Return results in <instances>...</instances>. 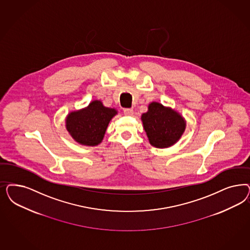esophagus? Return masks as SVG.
Instances as JSON below:
<instances>
[{
  "instance_id": "obj_1",
  "label": "esophagus",
  "mask_w": 250,
  "mask_h": 250,
  "mask_svg": "<svg viewBox=\"0 0 250 250\" xmlns=\"http://www.w3.org/2000/svg\"><path fill=\"white\" fill-rule=\"evenodd\" d=\"M123 112H124V115H126V116H131L133 114V109L132 108H125L123 110Z\"/></svg>"
}]
</instances>
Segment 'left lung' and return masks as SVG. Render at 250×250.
I'll return each instance as SVG.
<instances>
[{
	"label": "left lung",
	"mask_w": 250,
	"mask_h": 250,
	"mask_svg": "<svg viewBox=\"0 0 250 250\" xmlns=\"http://www.w3.org/2000/svg\"><path fill=\"white\" fill-rule=\"evenodd\" d=\"M149 143L156 148H167L175 145L186 129L184 118L176 110L152 102L148 111L142 115Z\"/></svg>",
	"instance_id": "obj_1"
}]
</instances>
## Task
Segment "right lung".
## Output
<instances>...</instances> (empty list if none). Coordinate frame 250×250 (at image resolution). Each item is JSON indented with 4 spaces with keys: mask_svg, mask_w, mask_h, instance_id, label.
<instances>
[{
    "mask_svg": "<svg viewBox=\"0 0 250 250\" xmlns=\"http://www.w3.org/2000/svg\"><path fill=\"white\" fill-rule=\"evenodd\" d=\"M115 115V108L104 106L100 100H94L88 106L68 114L66 129L78 144L96 146L102 142L108 123Z\"/></svg>",
    "mask_w": 250,
    "mask_h": 250,
    "instance_id": "add662e5",
    "label": "right lung"
}]
</instances>
